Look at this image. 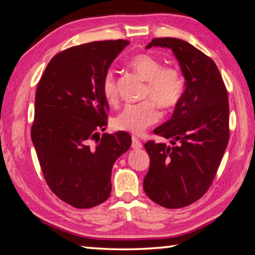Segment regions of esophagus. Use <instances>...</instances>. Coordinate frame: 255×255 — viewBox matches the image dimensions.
Wrapping results in <instances>:
<instances>
[{
  "label": "esophagus",
  "instance_id": "esophagus-1",
  "mask_svg": "<svg viewBox=\"0 0 255 255\" xmlns=\"http://www.w3.org/2000/svg\"><path fill=\"white\" fill-rule=\"evenodd\" d=\"M131 147L135 149H140L141 147H143V144H141L136 137H132L131 138Z\"/></svg>",
  "mask_w": 255,
  "mask_h": 255
}]
</instances>
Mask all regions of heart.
I'll use <instances>...</instances> for the list:
<instances>
[{"instance_id": "b5f03b06", "label": "heart", "mask_w": 255, "mask_h": 255, "mask_svg": "<svg viewBox=\"0 0 255 255\" xmlns=\"http://www.w3.org/2000/svg\"><path fill=\"white\" fill-rule=\"evenodd\" d=\"M129 64L147 81L144 96L149 98V100L127 105L115 118V126L122 130L141 133L159 119L158 109L153 102L163 108L174 107L183 96L184 81L176 68L163 67L161 60L148 54L133 56ZM101 90L103 98L109 105L117 103V85L111 72L103 77ZM150 98L154 101H150Z\"/></svg>"}]
</instances>
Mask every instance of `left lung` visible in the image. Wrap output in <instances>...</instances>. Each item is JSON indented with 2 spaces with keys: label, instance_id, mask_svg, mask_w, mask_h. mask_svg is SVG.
<instances>
[{
  "label": "left lung",
  "instance_id": "left-lung-1",
  "mask_svg": "<svg viewBox=\"0 0 255 255\" xmlns=\"http://www.w3.org/2000/svg\"><path fill=\"white\" fill-rule=\"evenodd\" d=\"M169 48L185 81L172 117L154 129L173 146L147 141L149 170L144 191L165 208L189 206L205 195L227 147L228 97L214 60L178 38H155L146 46ZM178 142V145L175 144Z\"/></svg>",
  "mask_w": 255,
  "mask_h": 255
}]
</instances>
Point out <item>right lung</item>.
<instances>
[{"label":"right lung","mask_w":255,"mask_h":255,"mask_svg":"<svg viewBox=\"0 0 255 255\" xmlns=\"http://www.w3.org/2000/svg\"><path fill=\"white\" fill-rule=\"evenodd\" d=\"M127 40L93 41L51 58L38 84L31 139L51 191L75 208H92L111 193L112 166L131 145L126 131L106 130L103 77Z\"/></svg>","instance_id":"obj_1"}]
</instances>
